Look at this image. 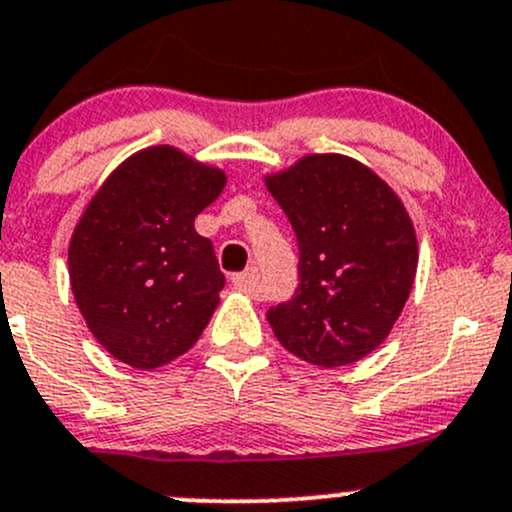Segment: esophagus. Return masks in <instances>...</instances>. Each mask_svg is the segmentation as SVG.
Instances as JSON below:
<instances>
[{
    "label": "esophagus",
    "instance_id": "1",
    "mask_svg": "<svg viewBox=\"0 0 512 512\" xmlns=\"http://www.w3.org/2000/svg\"><path fill=\"white\" fill-rule=\"evenodd\" d=\"M233 284L238 289H242V292L255 294L257 287H260V272H257V267H250V270L233 274Z\"/></svg>",
    "mask_w": 512,
    "mask_h": 512
}]
</instances>
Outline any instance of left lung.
<instances>
[{"label": "left lung", "mask_w": 512, "mask_h": 512, "mask_svg": "<svg viewBox=\"0 0 512 512\" xmlns=\"http://www.w3.org/2000/svg\"><path fill=\"white\" fill-rule=\"evenodd\" d=\"M265 184L299 245V287L267 311L274 336L321 368L365 358L395 326L417 272L405 206L378 174L343 154H309Z\"/></svg>", "instance_id": "8db88e82"}]
</instances>
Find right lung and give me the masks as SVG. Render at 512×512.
Here are the masks:
<instances>
[{
  "mask_svg": "<svg viewBox=\"0 0 512 512\" xmlns=\"http://www.w3.org/2000/svg\"><path fill=\"white\" fill-rule=\"evenodd\" d=\"M225 174L174 147L122 161L75 225L68 272L75 304L107 353L137 370L184 355L211 321L225 277L193 220Z\"/></svg>",
  "mask_w": 512,
  "mask_h": 512,
  "instance_id": "obj_1",
  "label": "right lung"
}]
</instances>
